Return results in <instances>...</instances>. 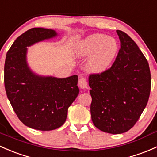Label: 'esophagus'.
<instances>
[{
	"mask_svg": "<svg viewBox=\"0 0 157 157\" xmlns=\"http://www.w3.org/2000/svg\"><path fill=\"white\" fill-rule=\"evenodd\" d=\"M78 85L79 86H80V88L86 89L87 86H88V84H87V81L86 80V78H84V77H80V78L79 79Z\"/></svg>",
	"mask_w": 157,
	"mask_h": 157,
	"instance_id": "34e87169",
	"label": "esophagus"
}]
</instances>
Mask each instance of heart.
<instances>
[{
    "mask_svg": "<svg viewBox=\"0 0 157 157\" xmlns=\"http://www.w3.org/2000/svg\"><path fill=\"white\" fill-rule=\"evenodd\" d=\"M117 43L113 37L95 34L77 43L75 54L78 57L90 56L86 67L90 72L101 73L108 68L117 52Z\"/></svg>",
    "mask_w": 157,
    "mask_h": 157,
    "instance_id": "heart-1",
    "label": "heart"
}]
</instances>
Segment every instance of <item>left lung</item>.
Listing matches in <instances>:
<instances>
[{
  "label": "left lung",
  "mask_w": 157,
  "mask_h": 157,
  "mask_svg": "<svg viewBox=\"0 0 157 157\" xmlns=\"http://www.w3.org/2000/svg\"><path fill=\"white\" fill-rule=\"evenodd\" d=\"M120 49L111 67L89 77L94 126L110 134L132 128L144 110L151 93L149 64L135 42L117 31Z\"/></svg>",
  "instance_id": "obj_1"
}]
</instances>
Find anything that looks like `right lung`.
Listing matches in <instances>:
<instances>
[{"label":"right lung","mask_w":157,"mask_h":157,"mask_svg":"<svg viewBox=\"0 0 157 157\" xmlns=\"http://www.w3.org/2000/svg\"><path fill=\"white\" fill-rule=\"evenodd\" d=\"M56 35L52 29H29L16 38L5 60V90L15 113L23 124L40 131L62 126L67 109L79 94L77 75L67 78L42 77L28 66L27 47Z\"/></svg>","instance_id":"right-lung-1"}]
</instances>
